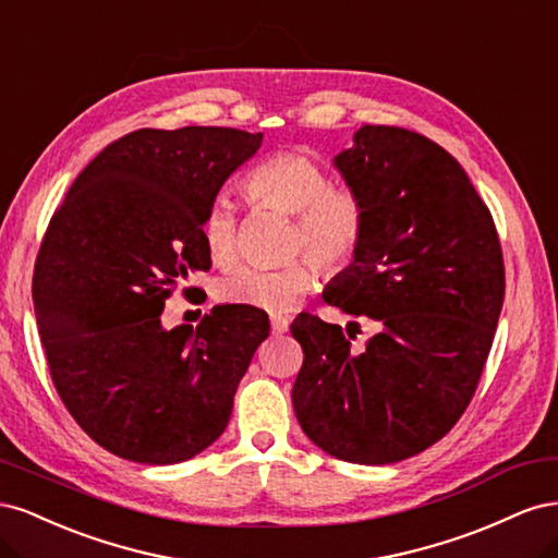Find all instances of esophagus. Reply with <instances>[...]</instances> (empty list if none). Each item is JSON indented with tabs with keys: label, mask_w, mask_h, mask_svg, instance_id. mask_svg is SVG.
Masks as SVG:
<instances>
[{
	"label": "esophagus",
	"mask_w": 558,
	"mask_h": 558,
	"mask_svg": "<svg viewBox=\"0 0 558 558\" xmlns=\"http://www.w3.org/2000/svg\"><path fill=\"white\" fill-rule=\"evenodd\" d=\"M289 326H291V320L286 316H272V332L275 335H283L286 330H289Z\"/></svg>",
	"instance_id": "1"
}]
</instances>
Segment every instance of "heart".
Wrapping results in <instances>:
<instances>
[{
  "instance_id": "b5f03b06",
  "label": "heart",
  "mask_w": 558,
  "mask_h": 558,
  "mask_svg": "<svg viewBox=\"0 0 558 558\" xmlns=\"http://www.w3.org/2000/svg\"><path fill=\"white\" fill-rule=\"evenodd\" d=\"M251 205L293 216L289 253L279 267H242L223 277L218 295L234 305L256 307L275 316L289 314L316 283V265L340 272L356 260L367 232L363 195L344 183H332L328 170L300 150H279L263 158L244 179ZM199 238L216 265H232L240 256L238 214L226 199H214L199 223Z\"/></svg>"
}]
</instances>
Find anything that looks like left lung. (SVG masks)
<instances>
[{"instance_id": "8db88e82", "label": "left lung", "mask_w": 558, "mask_h": 558, "mask_svg": "<svg viewBox=\"0 0 558 558\" xmlns=\"http://www.w3.org/2000/svg\"><path fill=\"white\" fill-rule=\"evenodd\" d=\"M335 167L363 195L367 232L326 302L379 332L351 351L349 328L300 314L293 410L335 459L396 463L442 440L477 391L505 298L500 240L463 167L424 134L363 125Z\"/></svg>"}]
</instances>
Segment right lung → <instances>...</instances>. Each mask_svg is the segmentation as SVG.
Masks as SVG:
<instances>
[{
    "instance_id": "1",
    "label": "right lung",
    "mask_w": 558,
    "mask_h": 558,
    "mask_svg": "<svg viewBox=\"0 0 558 558\" xmlns=\"http://www.w3.org/2000/svg\"><path fill=\"white\" fill-rule=\"evenodd\" d=\"M260 142L234 128L134 130L50 218L32 277L50 379L76 424L121 459L170 465L216 442L269 335L267 314L246 305L214 307L195 330L160 324L177 286L211 267L202 216Z\"/></svg>"
}]
</instances>
